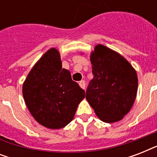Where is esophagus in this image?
<instances>
[{"label": "esophagus", "instance_id": "1", "mask_svg": "<svg viewBox=\"0 0 157 157\" xmlns=\"http://www.w3.org/2000/svg\"><path fill=\"white\" fill-rule=\"evenodd\" d=\"M79 86H81V88L82 89H86V82H85V81H81L80 82H79Z\"/></svg>", "mask_w": 157, "mask_h": 157}]
</instances>
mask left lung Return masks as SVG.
Instances as JSON below:
<instances>
[{
  "label": "left lung",
  "instance_id": "left-lung-1",
  "mask_svg": "<svg viewBox=\"0 0 157 157\" xmlns=\"http://www.w3.org/2000/svg\"><path fill=\"white\" fill-rule=\"evenodd\" d=\"M90 61L94 78L87 87L86 99L101 121H118L136 98V71L121 55L102 45H96Z\"/></svg>",
  "mask_w": 157,
  "mask_h": 157
}]
</instances>
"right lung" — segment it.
Instances as JSON below:
<instances>
[{"label": "right lung", "instance_id": "add662e5", "mask_svg": "<svg viewBox=\"0 0 157 157\" xmlns=\"http://www.w3.org/2000/svg\"><path fill=\"white\" fill-rule=\"evenodd\" d=\"M26 105L35 120L50 129H61L72 121L86 92L62 68L59 51L50 49L35 64L23 85Z\"/></svg>", "mask_w": 157, "mask_h": 157}]
</instances>
